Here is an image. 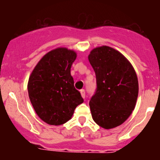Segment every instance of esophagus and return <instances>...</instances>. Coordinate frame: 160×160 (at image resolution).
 Listing matches in <instances>:
<instances>
[{
  "instance_id": "34e87169",
  "label": "esophagus",
  "mask_w": 160,
  "mask_h": 160,
  "mask_svg": "<svg viewBox=\"0 0 160 160\" xmlns=\"http://www.w3.org/2000/svg\"><path fill=\"white\" fill-rule=\"evenodd\" d=\"M80 94H81V97L83 98H85V90H80Z\"/></svg>"
}]
</instances>
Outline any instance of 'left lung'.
I'll return each mask as SVG.
<instances>
[{"label":"left lung","instance_id":"left-lung-1","mask_svg":"<svg viewBox=\"0 0 160 160\" xmlns=\"http://www.w3.org/2000/svg\"><path fill=\"white\" fill-rule=\"evenodd\" d=\"M88 59L97 81L89 103L92 118L105 129L119 126L136 104L138 82L135 69L120 52L107 46L92 49Z\"/></svg>","mask_w":160,"mask_h":160}]
</instances>
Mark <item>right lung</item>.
<instances>
[{"label": "right lung", "instance_id": "1", "mask_svg": "<svg viewBox=\"0 0 160 160\" xmlns=\"http://www.w3.org/2000/svg\"><path fill=\"white\" fill-rule=\"evenodd\" d=\"M76 58L77 52L67 48L51 50L38 61L28 79L31 103L38 117L49 125L68 122L83 102L70 74Z\"/></svg>", "mask_w": 160, "mask_h": 160}]
</instances>
